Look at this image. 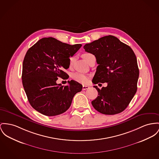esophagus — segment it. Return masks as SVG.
Masks as SVG:
<instances>
[{
    "mask_svg": "<svg viewBox=\"0 0 159 159\" xmlns=\"http://www.w3.org/2000/svg\"><path fill=\"white\" fill-rule=\"evenodd\" d=\"M89 88H90V87L88 86V85H83V90H87V89H89Z\"/></svg>",
    "mask_w": 159,
    "mask_h": 159,
    "instance_id": "1",
    "label": "esophagus"
}]
</instances>
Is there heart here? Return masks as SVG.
Instances as JSON below:
<instances>
[{
  "mask_svg": "<svg viewBox=\"0 0 159 159\" xmlns=\"http://www.w3.org/2000/svg\"><path fill=\"white\" fill-rule=\"evenodd\" d=\"M82 56L85 60L88 63L89 58L94 55L92 53L86 52V53H83ZM74 57H72L70 58V59H69V66H72L73 63L74 61ZM73 78L76 81H77L78 83H83V84H86L89 81V76H87L86 75L81 74V73L74 74L73 75Z\"/></svg>",
  "mask_w": 159,
  "mask_h": 159,
  "instance_id": "1",
  "label": "heart"
}]
</instances>
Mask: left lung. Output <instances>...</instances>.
Returning a JSON list of instances; mask_svg holds the SVG:
<instances>
[{
	"label": "left lung",
	"instance_id": "left-lung-1",
	"mask_svg": "<svg viewBox=\"0 0 159 159\" xmlns=\"http://www.w3.org/2000/svg\"><path fill=\"white\" fill-rule=\"evenodd\" d=\"M85 52L95 56L98 64L92 80L95 84L107 83L92 101L98 111L116 115L129 105L137 91L139 75L137 58L132 49L117 37L108 35L84 46Z\"/></svg>",
	"mask_w": 159,
	"mask_h": 159
}]
</instances>
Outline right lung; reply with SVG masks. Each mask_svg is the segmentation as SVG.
I'll return each instance as SVG.
<instances>
[{
    "label": "right lung",
    "mask_w": 159,
    "mask_h": 159,
    "mask_svg": "<svg viewBox=\"0 0 159 159\" xmlns=\"http://www.w3.org/2000/svg\"><path fill=\"white\" fill-rule=\"evenodd\" d=\"M81 46L48 37L40 39L28 49L23 62L21 79L28 99L35 110L53 116L69 109L83 85L74 80L68 81L66 86L56 81L59 77L68 79L64 70L69 67V58Z\"/></svg>",
    "instance_id": "add662e5"
}]
</instances>
